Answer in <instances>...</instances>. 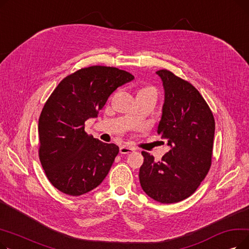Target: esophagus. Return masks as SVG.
<instances>
[{"instance_id": "34e87169", "label": "esophagus", "mask_w": 249, "mask_h": 249, "mask_svg": "<svg viewBox=\"0 0 249 249\" xmlns=\"http://www.w3.org/2000/svg\"><path fill=\"white\" fill-rule=\"evenodd\" d=\"M136 148L132 147V146H129V145H123L120 147V153L121 154H128V153H131L133 151H135Z\"/></svg>"}]
</instances>
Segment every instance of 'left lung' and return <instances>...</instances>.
<instances>
[{"label": "left lung", "instance_id": "obj_1", "mask_svg": "<svg viewBox=\"0 0 249 249\" xmlns=\"http://www.w3.org/2000/svg\"><path fill=\"white\" fill-rule=\"evenodd\" d=\"M164 88L158 133L171 150L155 161L142 151L139 171L142 190L155 201L178 203L199 188L212 164L215 120L207 102L189 82L167 70L156 71Z\"/></svg>", "mask_w": 249, "mask_h": 249}]
</instances>
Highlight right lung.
Instances as JSON below:
<instances>
[{"label":"right lung","instance_id":"obj_1","mask_svg":"<svg viewBox=\"0 0 249 249\" xmlns=\"http://www.w3.org/2000/svg\"><path fill=\"white\" fill-rule=\"evenodd\" d=\"M134 76L112 67L84 68L69 74L46 101L38 121L39 160L58 191L81 196L97 188L108 175L119 147L85 131L113 91Z\"/></svg>","mask_w":249,"mask_h":249}]
</instances>
